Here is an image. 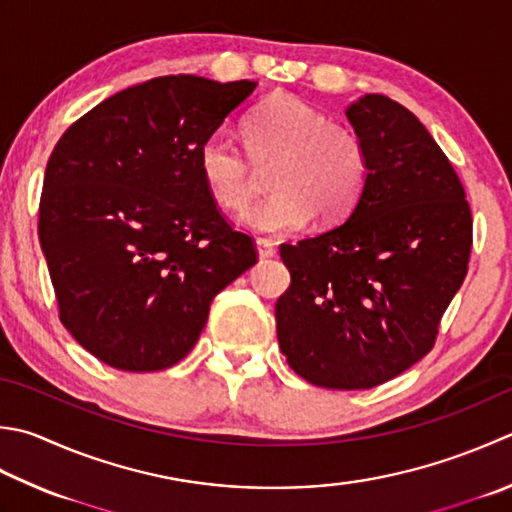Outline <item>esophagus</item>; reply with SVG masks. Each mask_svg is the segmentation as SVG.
Instances as JSON below:
<instances>
[{
  "instance_id": "obj_1",
  "label": "esophagus",
  "mask_w": 512,
  "mask_h": 512,
  "mask_svg": "<svg viewBox=\"0 0 512 512\" xmlns=\"http://www.w3.org/2000/svg\"><path fill=\"white\" fill-rule=\"evenodd\" d=\"M255 246H257V255L262 257V259H266V257H275V253H277L275 244L270 242V239H264V237H257Z\"/></svg>"
}]
</instances>
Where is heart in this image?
<instances>
[{
  "label": "heart",
  "instance_id": "b5f03b06",
  "mask_svg": "<svg viewBox=\"0 0 512 512\" xmlns=\"http://www.w3.org/2000/svg\"><path fill=\"white\" fill-rule=\"evenodd\" d=\"M244 144L255 168L270 164L266 186L273 193L244 215V224L257 233H288L310 217L317 224L339 222L364 193L368 155L362 139L293 95L273 93L250 110ZM197 168L219 208L244 213L257 182L230 139H204L197 148Z\"/></svg>",
  "mask_w": 512,
  "mask_h": 512
}]
</instances>
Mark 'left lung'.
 Masks as SVG:
<instances>
[{
	"label": "left lung",
	"mask_w": 512,
	"mask_h": 512,
	"mask_svg": "<svg viewBox=\"0 0 512 512\" xmlns=\"http://www.w3.org/2000/svg\"><path fill=\"white\" fill-rule=\"evenodd\" d=\"M368 155V179L346 222L279 255L290 286L277 339L306 382L373 388L435 344L468 273L473 217L464 186L424 124L384 95L346 108Z\"/></svg>",
	"instance_id": "left-lung-1"
}]
</instances>
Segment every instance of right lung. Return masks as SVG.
Here are the masks:
<instances>
[{
    "mask_svg": "<svg viewBox=\"0 0 512 512\" xmlns=\"http://www.w3.org/2000/svg\"><path fill=\"white\" fill-rule=\"evenodd\" d=\"M257 82L155 77L104 99L59 137L39 199V244L59 319L128 373L175 366L219 290L257 262L199 177L197 148Z\"/></svg>",
    "mask_w": 512,
    "mask_h": 512,
    "instance_id": "obj_1",
    "label": "right lung"
}]
</instances>
